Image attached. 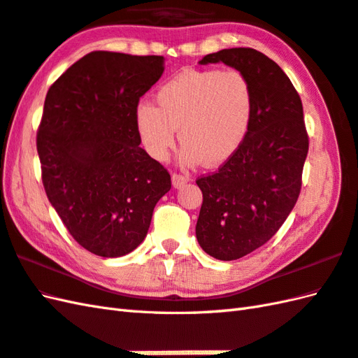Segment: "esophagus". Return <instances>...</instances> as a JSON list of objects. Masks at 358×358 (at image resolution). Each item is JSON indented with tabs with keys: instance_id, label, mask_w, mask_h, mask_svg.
<instances>
[{
	"instance_id": "34e87169",
	"label": "esophagus",
	"mask_w": 358,
	"mask_h": 358,
	"mask_svg": "<svg viewBox=\"0 0 358 358\" xmlns=\"http://www.w3.org/2000/svg\"><path fill=\"white\" fill-rule=\"evenodd\" d=\"M187 183H189V177H186V175H180V173H173L172 175V185H173L175 189L183 187Z\"/></svg>"
}]
</instances>
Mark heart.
Instances as JSON below:
<instances>
[{
  "instance_id": "heart-1",
  "label": "heart",
  "mask_w": 358,
  "mask_h": 358,
  "mask_svg": "<svg viewBox=\"0 0 358 358\" xmlns=\"http://www.w3.org/2000/svg\"><path fill=\"white\" fill-rule=\"evenodd\" d=\"M155 100L157 108L136 106L135 126L158 162L169 157L180 129V164H223L240 149L252 120V87L237 69H185L157 90Z\"/></svg>"
}]
</instances>
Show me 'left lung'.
<instances>
[{
    "label": "left lung",
    "instance_id": "8db88e82",
    "mask_svg": "<svg viewBox=\"0 0 358 358\" xmlns=\"http://www.w3.org/2000/svg\"><path fill=\"white\" fill-rule=\"evenodd\" d=\"M224 63L248 77L252 120L240 149L218 172L196 180L203 204L195 226L206 254L231 262L269 241L294 209L309 149L303 104L287 75L264 53L223 49L200 64Z\"/></svg>",
    "mask_w": 358,
    "mask_h": 358
}]
</instances>
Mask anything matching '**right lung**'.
I'll list each match as a JSON object with an SVG mask.
<instances>
[{"instance_id": "1", "label": "right lung", "mask_w": 358, "mask_h": 358, "mask_svg": "<svg viewBox=\"0 0 358 358\" xmlns=\"http://www.w3.org/2000/svg\"><path fill=\"white\" fill-rule=\"evenodd\" d=\"M164 58L96 50L50 86L36 134L44 191L67 231L89 252L123 257L148 235L171 175L143 148L140 98Z\"/></svg>"}]
</instances>
